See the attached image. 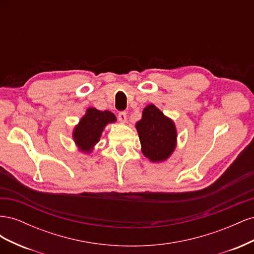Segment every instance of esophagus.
<instances>
[{"label": "esophagus", "mask_w": 254, "mask_h": 254, "mask_svg": "<svg viewBox=\"0 0 254 254\" xmlns=\"http://www.w3.org/2000/svg\"><path fill=\"white\" fill-rule=\"evenodd\" d=\"M119 121H120L121 123H123V124H124V123L127 122V113H126L125 111H123V112H120V113H119Z\"/></svg>", "instance_id": "1"}]
</instances>
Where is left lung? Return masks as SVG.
I'll return each instance as SVG.
<instances>
[{
  "label": "left lung",
  "instance_id": "obj_1",
  "mask_svg": "<svg viewBox=\"0 0 254 254\" xmlns=\"http://www.w3.org/2000/svg\"><path fill=\"white\" fill-rule=\"evenodd\" d=\"M135 128L141 142L143 155L150 162H164L170 158L177 146V128L172 119L149 104L142 112V119Z\"/></svg>",
  "mask_w": 254,
  "mask_h": 254
}]
</instances>
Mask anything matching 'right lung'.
Instances as JSON below:
<instances>
[{
  "mask_svg": "<svg viewBox=\"0 0 254 254\" xmlns=\"http://www.w3.org/2000/svg\"><path fill=\"white\" fill-rule=\"evenodd\" d=\"M115 122L117 117L112 112L108 110L101 111L94 107H89L72 132L73 141L78 150L87 155L91 153L101 140L105 127Z\"/></svg>",
  "mask_w": 254,
  "mask_h": 254,
  "instance_id": "1",
  "label": "right lung"
}]
</instances>
